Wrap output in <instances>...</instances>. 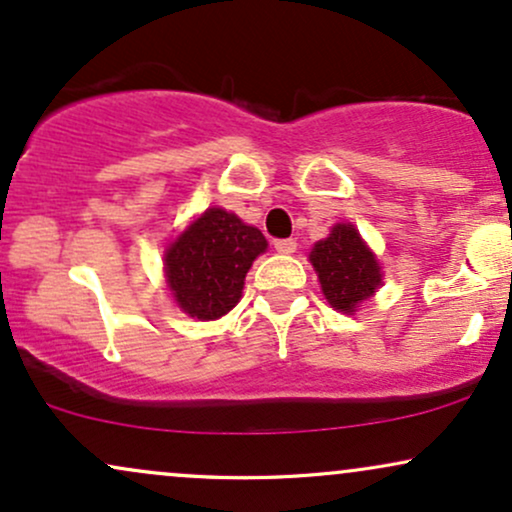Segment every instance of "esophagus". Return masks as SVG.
I'll return each mask as SVG.
<instances>
[{
    "mask_svg": "<svg viewBox=\"0 0 512 512\" xmlns=\"http://www.w3.org/2000/svg\"><path fill=\"white\" fill-rule=\"evenodd\" d=\"M274 248L276 252H281V255H291V252H296L298 243L293 238H281V240H274Z\"/></svg>",
    "mask_w": 512,
    "mask_h": 512,
    "instance_id": "esophagus-1",
    "label": "esophagus"
}]
</instances>
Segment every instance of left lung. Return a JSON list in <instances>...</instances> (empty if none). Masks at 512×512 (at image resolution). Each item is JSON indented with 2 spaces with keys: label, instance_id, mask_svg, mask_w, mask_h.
Listing matches in <instances>:
<instances>
[{
  "label": "left lung",
  "instance_id": "obj_1",
  "mask_svg": "<svg viewBox=\"0 0 512 512\" xmlns=\"http://www.w3.org/2000/svg\"><path fill=\"white\" fill-rule=\"evenodd\" d=\"M310 262L322 284V293L339 313H354L358 303L373 296L383 284L378 260L349 223H339L332 228L330 238L315 243Z\"/></svg>",
  "mask_w": 512,
  "mask_h": 512
}]
</instances>
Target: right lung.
<instances>
[{
  "label": "right lung",
  "instance_id": "1",
  "mask_svg": "<svg viewBox=\"0 0 512 512\" xmlns=\"http://www.w3.org/2000/svg\"><path fill=\"white\" fill-rule=\"evenodd\" d=\"M267 240L236 214L207 209L166 252L175 301L197 320H216L240 301L245 274Z\"/></svg>",
  "mask_w": 512,
  "mask_h": 512
}]
</instances>
